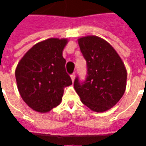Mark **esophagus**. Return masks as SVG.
<instances>
[{
  "instance_id": "esophagus-1",
  "label": "esophagus",
  "mask_w": 146,
  "mask_h": 146,
  "mask_svg": "<svg viewBox=\"0 0 146 146\" xmlns=\"http://www.w3.org/2000/svg\"><path fill=\"white\" fill-rule=\"evenodd\" d=\"M71 79H72V81H74V80H75V73H73V74H71Z\"/></svg>"
}]
</instances>
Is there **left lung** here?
I'll return each mask as SVG.
<instances>
[{
  "instance_id": "8db88e82",
  "label": "left lung",
  "mask_w": 146,
  "mask_h": 146,
  "mask_svg": "<svg viewBox=\"0 0 146 146\" xmlns=\"http://www.w3.org/2000/svg\"><path fill=\"white\" fill-rule=\"evenodd\" d=\"M87 62L84 80L76 76L74 88L83 104L95 112L114 106L125 92L127 71L119 54L111 45L96 36L78 40Z\"/></svg>"
}]
</instances>
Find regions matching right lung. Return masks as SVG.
<instances>
[{
    "mask_svg": "<svg viewBox=\"0 0 146 146\" xmlns=\"http://www.w3.org/2000/svg\"><path fill=\"white\" fill-rule=\"evenodd\" d=\"M66 39L50 38L30 48L15 70L18 89L31 109L47 113L60 104L64 87L72 84L62 51Z\"/></svg>",
    "mask_w": 146,
    "mask_h": 146,
    "instance_id": "1",
    "label": "right lung"
}]
</instances>
